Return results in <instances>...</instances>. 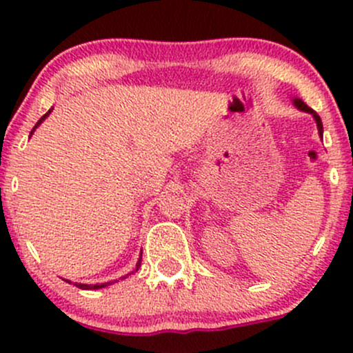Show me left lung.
<instances>
[{
	"label": "left lung",
	"instance_id": "8db88e82",
	"mask_svg": "<svg viewBox=\"0 0 353 353\" xmlns=\"http://www.w3.org/2000/svg\"><path fill=\"white\" fill-rule=\"evenodd\" d=\"M294 104H295V108H299V109H301V110H304V112H309V114H312V116H314V119H316V124H318L319 137L323 138V123H321V117H319L318 114H316L314 110H312L311 108H309L307 104H304V102H302L301 99H294Z\"/></svg>",
	"mask_w": 353,
	"mask_h": 353
}]
</instances>
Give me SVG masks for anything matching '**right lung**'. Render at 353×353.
I'll use <instances>...</instances> for the list:
<instances>
[{
    "label": "right lung",
    "instance_id": "obj_1",
    "mask_svg": "<svg viewBox=\"0 0 353 353\" xmlns=\"http://www.w3.org/2000/svg\"><path fill=\"white\" fill-rule=\"evenodd\" d=\"M49 112H51V110H49ZM49 112H46L44 116H42L41 119H39V123L35 124V128H37L39 124H41L42 121H44L46 117L49 116ZM35 128H34V130H35ZM34 130H32V133H34ZM32 133H30V134H32ZM140 265H141V263H140V259H138V263H137V270L140 268ZM137 270H134V272H137ZM130 275H131V273H130ZM110 283H112V282H108V283H99V285H87V283H74V285H77L78 288H81V290H95V288H104V287H108V285H110Z\"/></svg>",
    "mask_w": 353,
    "mask_h": 353
}]
</instances>
